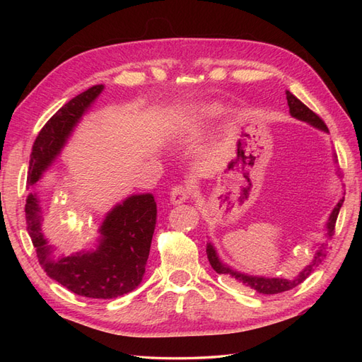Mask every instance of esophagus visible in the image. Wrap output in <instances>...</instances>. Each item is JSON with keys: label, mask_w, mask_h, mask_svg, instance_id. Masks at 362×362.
Listing matches in <instances>:
<instances>
[{"label": "esophagus", "mask_w": 362, "mask_h": 362, "mask_svg": "<svg viewBox=\"0 0 362 362\" xmlns=\"http://www.w3.org/2000/svg\"><path fill=\"white\" fill-rule=\"evenodd\" d=\"M189 198H190V190H189L187 185L178 184L170 190V202L173 205H180V204L187 201Z\"/></svg>", "instance_id": "obj_1"}]
</instances>
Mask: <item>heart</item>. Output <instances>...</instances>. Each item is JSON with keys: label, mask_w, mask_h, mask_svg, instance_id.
Listing matches in <instances>:
<instances>
[{"label": "heart", "mask_w": 362, "mask_h": 362, "mask_svg": "<svg viewBox=\"0 0 362 362\" xmlns=\"http://www.w3.org/2000/svg\"><path fill=\"white\" fill-rule=\"evenodd\" d=\"M202 115L208 116V117H213V116H218L223 113V108L218 105V104H208L205 107H202Z\"/></svg>", "instance_id": "1"}]
</instances>
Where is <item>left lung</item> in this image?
<instances>
[{"mask_svg": "<svg viewBox=\"0 0 362 362\" xmlns=\"http://www.w3.org/2000/svg\"><path fill=\"white\" fill-rule=\"evenodd\" d=\"M287 95V103L290 107V115L296 119L303 120V122L310 124L315 128H319L325 133H329V129L325 125L323 120L317 116L313 110H310L308 107H306L300 100H298L291 92H286ZM344 202V198H341L338 201V204L335 205V208L332 210V213L329 214V218H327V223H326V237H331L334 234V229H335V223H337V217L339 213V208H341ZM325 243L319 245V249L315 250V255L313 258V261L310 262L308 266H306L298 276L293 278V279H284V278H264V276H254V275H246V273L242 272H237L234 269H231L229 266H226L225 262L221 261L218 258L217 252L214 249V246L211 243H206V257L208 261H210L211 267L218 273V275H229L231 278H234L237 282L243 284V286L255 290L261 294H276V293H282V291H288L294 287H298L300 282H303L306 278H308L311 273L314 272V269L320 264L322 259L326 257L325 255Z\"/></svg>", "mask_w": 362, "mask_h": 362, "instance_id": "obj_1", "label": "left lung"}]
</instances>
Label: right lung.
Instances as JSON below:
<instances>
[{
	"label": "right lung",
	"mask_w": 362,
	"mask_h": 362,
	"mask_svg": "<svg viewBox=\"0 0 362 362\" xmlns=\"http://www.w3.org/2000/svg\"><path fill=\"white\" fill-rule=\"evenodd\" d=\"M104 90L96 84L72 98L43 125L30 156L27 185L31 189L66 145L74 128ZM27 231L47 275L72 293L92 299H113L133 291L145 275L157 222V204L151 193L133 194L108 211L100 228L95 250L60 255L42 231V211L36 193L25 204Z\"/></svg>",
	"instance_id": "right-lung-1"
}]
</instances>
